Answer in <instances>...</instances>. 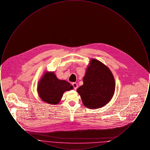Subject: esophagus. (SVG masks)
<instances>
[{"label": "esophagus", "mask_w": 150, "mask_h": 150, "mask_svg": "<svg viewBox=\"0 0 150 150\" xmlns=\"http://www.w3.org/2000/svg\"><path fill=\"white\" fill-rule=\"evenodd\" d=\"M72 85L73 86L74 89H76L78 88V86L77 83H73L72 84Z\"/></svg>", "instance_id": "1"}]
</instances>
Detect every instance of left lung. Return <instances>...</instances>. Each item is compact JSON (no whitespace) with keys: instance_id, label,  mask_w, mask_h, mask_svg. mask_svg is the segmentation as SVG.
<instances>
[{"instance_id":"1","label":"left lung","mask_w":150,"mask_h":150,"mask_svg":"<svg viewBox=\"0 0 150 150\" xmlns=\"http://www.w3.org/2000/svg\"><path fill=\"white\" fill-rule=\"evenodd\" d=\"M83 80V85L76 91L86 107L99 108L112 99L115 90L114 77L108 67L100 61H90Z\"/></svg>"}]
</instances>
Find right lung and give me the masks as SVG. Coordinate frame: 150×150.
I'll return each mask as SVG.
<instances>
[{"instance_id": "add662e5", "label": "right lung", "mask_w": 150, "mask_h": 150, "mask_svg": "<svg viewBox=\"0 0 150 150\" xmlns=\"http://www.w3.org/2000/svg\"><path fill=\"white\" fill-rule=\"evenodd\" d=\"M72 89L69 82L57 78L54 72H45L38 83L37 91L43 102L54 105L60 102L64 92Z\"/></svg>"}]
</instances>
